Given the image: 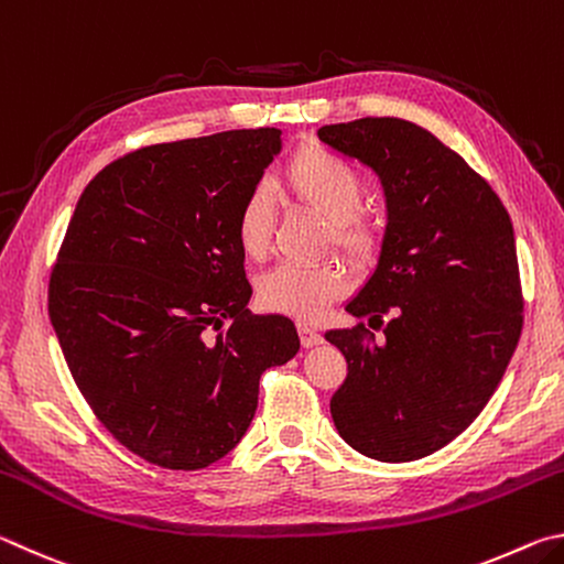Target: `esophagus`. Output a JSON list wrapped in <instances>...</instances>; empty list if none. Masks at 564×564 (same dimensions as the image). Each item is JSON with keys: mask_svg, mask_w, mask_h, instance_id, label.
<instances>
[{"mask_svg": "<svg viewBox=\"0 0 564 564\" xmlns=\"http://www.w3.org/2000/svg\"><path fill=\"white\" fill-rule=\"evenodd\" d=\"M299 336H301L303 348H313V346H321V343H323L321 333L316 328L305 326V323H301V326H299Z\"/></svg>", "mask_w": 564, "mask_h": 564, "instance_id": "esophagus-1", "label": "esophagus"}]
</instances>
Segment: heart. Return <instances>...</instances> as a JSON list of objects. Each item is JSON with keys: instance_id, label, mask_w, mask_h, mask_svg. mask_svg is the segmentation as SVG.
Wrapping results in <instances>:
<instances>
[{"instance_id": "heart-1", "label": "heart", "mask_w": 564, "mask_h": 564, "mask_svg": "<svg viewBox=\"0 0 564 564\" xmlns=\"http://www.w3.org/2000/svg\"><path fill=\"white\" fill-rule=\"evenodd\" d=\"M283 184L295 202L328 221L330 241L352 259H366L378 248L380 228L368 214L366 178L350 161L321 147L299 149L283 169ZM273 208L263 186L248 191L236 214L238 246L251 259L269 251ZM348 293V275L338 265L279 263L259 281V301L269 311L299 321H316L333 301Z\"/></svg>"}]
</instances>
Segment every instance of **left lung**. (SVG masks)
<instances>
[{
  "instance_id": "1",
  "label": "left lung",
  "mask_w": 564,
  "mask_h": 564,
  "mask_svg": "<svg viewBox=\"0 0 564 564\" xmlns=\"http://www.w3.org/2000/svg\"><path fill=\"white\" fill-rule=\"evenodd\" d=\"M378 174L388 226L378 265L346 311L390 316L328 330L348 362L330 415L352 451L410 463L455 441L500 386L522 330L518 251L492 186L431 131L393 117L318 129Z\"/></svg>"
}]
</instances>
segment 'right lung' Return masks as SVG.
<instances>
[{
    "mask_svg": "<svg viewBox=\"0 0 564 564\" xmlns=\"http://www.w3.org/2000/svg\"><path fill=\"white\" fill-rule=\"evenodd\" d=\"M281 151L279 129L171 141L111 161L84 188L50 279L74 383L117 441L202 470L251 425L265 368L301 348L285 316H253L236 214ZM224 317L232 326L212 337Z\"/></svg>",
    "mask_w": 564,
    "mask_h": 564,
    "instance_id": "obj_1",
    "label": "right lung"
}]
</instances>
